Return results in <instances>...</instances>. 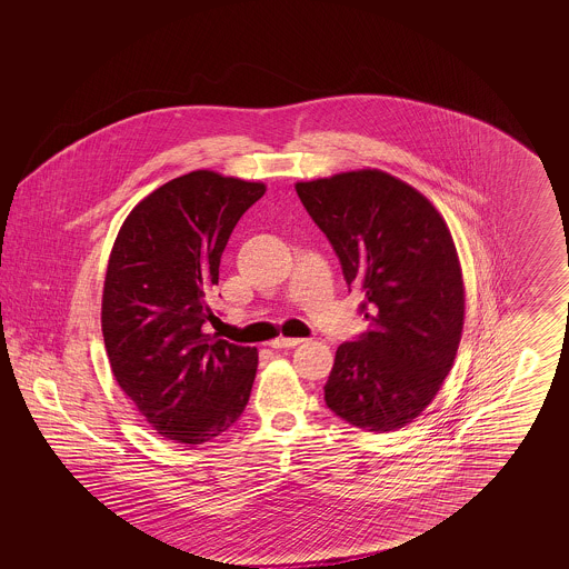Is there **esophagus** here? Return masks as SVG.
I'll use <instances>...</instances> for the list:
<instances>
[{"mask_svg":"<svg viewBox=\"0 0 569 569\" xmlns=\"http://www.w3.org/2000/svg\"><path fill=\"white\" fill-rule=\"evenodd\" d=\"M302 343V339H286V337H279V339H272L271 346L272 350H290V348H297Z\"/></svg>","mask_w":569,"mask_h":569,"instance_id":"34e87169","label":"esophagus"}]
</instances>
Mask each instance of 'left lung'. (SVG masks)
Masks as SVG:
<instances>
[{
    "label": "left lung",
    "instance_id": "obj_1",
    "mask_svg": "<svg viewBox=\"0 0 569 569\" xmlns=\"http://www.w3.org/2000/svg\"><path fill=\"white\" fill-rule=\"evenodd\" d=\"M297 193L369 320L339 346L326 406L365 431L401 429L433 401L459 350L465 290L452 234L420 191L381 170L297 183Z\"/></svg>",
    "mask_w": 569,
    "mask_h": 569
}]
</instances>
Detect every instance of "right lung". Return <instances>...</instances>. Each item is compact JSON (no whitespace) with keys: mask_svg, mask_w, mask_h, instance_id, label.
<instances>
[{"mask_svg":"<svg viewBox=\"0 0 569 569\" xmlns=\"http://www.w3.org/2000/svg\"><path fill=\"white\" fill-rule=\"evenodd\" d=\"M262 183L193 170L138 202L110 251L102 332L112 376L158 433L200 446L244 411L258 350L202 332L219 260Z\"/></svg>","mask_w":569,"mask_h":569,"instance_id":"obj_1","label":"right lung"}]
</instances>
